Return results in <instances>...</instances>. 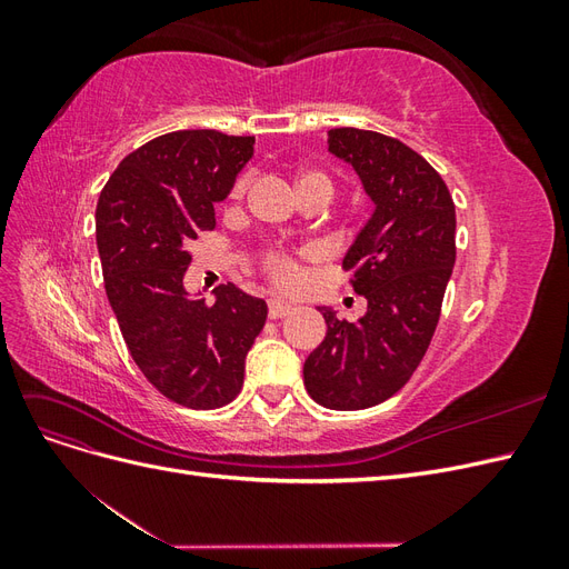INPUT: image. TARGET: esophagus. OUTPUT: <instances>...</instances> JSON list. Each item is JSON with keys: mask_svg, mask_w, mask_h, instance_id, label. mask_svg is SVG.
Listing matches in <instances>:
<instances>
[{"mask_svg": "<svg viewBox=\"0 0 569 569\" xmlns=\"http://www.w3.org/2000/svg\"><path fill=\"white\" fill-rule=\"evenodd\" d=\"M291 311H295V306L282 301V299H270V301H268V316H270L272 320L284 318V316H289Z\"/></svg>", "mask_w": 569, "mask_h": 569, "instance_id": "34e87169", "label": "esophagus"}]
</instances>
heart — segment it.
I'll return each mask as SVG.
<instances>
[{
    "instance_id": "obj_1",
    "label": "heart",
    "mask_w": 569,
    "mask_h": 569,
    "mask_svg": "<svg viewBox=\"0 0 569 569\" xmlns=\"http://www.w3.org/2000/svg\"><path fill=\"white\" fill-rule=\"evenodd\" d=\"M249 182H251V176H249V173L239 176V178L234 180L232 189H230V197H232V199H242V197L247 194ZM301 184H322V187H327V189H330V192H332L330 178H327L325 173H320V170H301V173H299V187H301ZM261 266H263L268 278H270L274 284H280V287L295 284L297 278H299V266H297V261H295V258H291L287 251H282V249H266V251L261 253Z\"/></svg>"
}]
</instances>
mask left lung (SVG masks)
I'll list each match as a JSON object with an SVG mask.
<instances>
[{"label": "left lung", "mask_w": 569, "mask_h": 569, "mask_svg": "<svg viewBox=\"0 0 569 569\" xmlns=\"http://www.w3.org/2000/svg\"><path fill=\"white\" fill-rule=\"evenodd\" d=\"M327 142L375 201L343 256L368 313L349 322L320 308L327 335L306 358L303 385L325 408L360 410L399 391L429 349L456 263V203L437 170L393 137L335 128Z\"/></svg>", "instance_id": "obj_1"}]
</instances>
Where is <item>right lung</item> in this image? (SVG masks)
<instances>
[{"instance_id":"right-lung-1","label":"right lung","mask_w":569,"mask_h":569,"mask_svg":"<svg viewBox=\"0 0 569 569\" xmlns=\"http://www.w3.org/2000/svg\"><path fill=\"white\" fill-rule=\"evenodd\" d=\"M253 137L178 130L118 163L97 203L104 287L132 360L173 403L211 410L244 382V358L268 306L232 282L216 303L184 291L189 242L216 228L222 201L253 153Z\"/></svg>"}]
</instances>
